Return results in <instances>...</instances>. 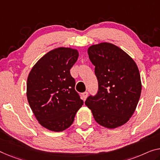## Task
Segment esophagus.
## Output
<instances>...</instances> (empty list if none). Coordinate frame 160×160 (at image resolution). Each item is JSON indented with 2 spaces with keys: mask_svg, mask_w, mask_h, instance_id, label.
Here are the masks:
<instances>
[{
  "mask_svg": "<svg viewBox=\"0 0 160 160\" xmlns=\"http://www.w3.org/2000/svg\"><path fill=\"white\" fill-rule=\"evenodd\" d=\"M88 93L87 92H85L82 93V97H83V100H85L86 99H87V97H88Z\"/></svg>",
  "mask_w": 160,
  "mask_h": 160,
  "instance_id": "obj_1",
  "label": "esophagus"
}]
</instances>
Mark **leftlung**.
Here are the masks:
<instances>
[{
  "mask_svg": "<svg viewBox=\"0 0 160 160\" xmlns=\"http://www.w3.org/2000/svg\"><path fill=\"white\" fill-rule=\"evenodd\" d=\"M98 80L97 94L85 104L98 124L114 129L129 121L141 95L142 83L134 61L118 46L101 43L88 48Z\"/></svg>",
  "mask_w": 160,
  "mask_h": 160,
  "instance_id": "left-lung-1",
  "label": "left lung"
}]
</instances>
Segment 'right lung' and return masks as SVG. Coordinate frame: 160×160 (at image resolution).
<instances>
[{
  "mask_svg": "<svg viewBox=\"0 0 160 160\" xmlns=\"http://www.w3.org/2000/svg\"><path fill=\"white\" fill-rule=\"evenodd\" d=\"M78 57L76 49H53L38 61L28 74V104L39 124L51 131L62 132L68 128L83 104L70 73Z\"/></svg>",
  "mask_w": 160,
  "mask_h": 160,
  "instance_id": "right-lung-1",
  "label": "right lung"
}]
</instances>
